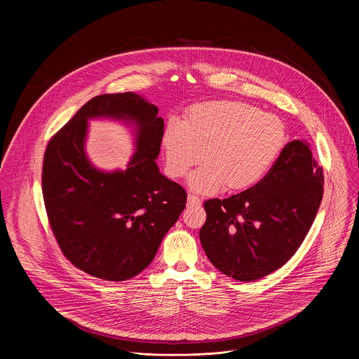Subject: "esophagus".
Masks as SVG:
<instances>
[{"instance_id":"34e87169","label":"esophagus","mask_w":359,"mask_h":359,"mask_svg":"<svg viewBox=\"0 0 359 359\" xmlns=\"http://www.w3.org/2000/svg\"><path fill=\"white\" fill-rule=\"evenodd\" d=\"M187 204H189V206H200L201 200L194 194H189L187 196Z\"/></svg>"}]
</instances>
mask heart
<instances>
[{
    "label": "heart",
    "mask_w": 359,
    "mask_h": 359,
    "mask_svg": "<svg viewBox=\"0 0 359 359\" xmlns=\"http://www.w3.org/2000/svg\"><path fill=\"white\" fill-rule=\"evenodd\" d=\"M285 142L276 115L240 100H210L193 105L184 121L170 118L162 135L166 169L173 177L191 173L189 186L212 194L226 186L238 191L260 183L271 170Z\"/></svg>",
    "instance_id": "obj_1"
}]
</instances>
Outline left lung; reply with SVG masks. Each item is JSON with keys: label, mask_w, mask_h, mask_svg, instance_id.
I'll return each mask as SVG.
<instances>
[{"label": "left lung", "mask_w": 359, "mask_h": 359, "mask_svg": "<svg viewBox=\"0 0 359 359\" xmlns=\"http://www.w3.org/2000/svg\"><path fill=\"white\" fill-rule=\"evenodd\" d=\"M323 193V169L310 144L292 140L260 183L204 201L201 245L223 274L238 281L263 278L295 254L314 223Z\"/></svg>", "instance_id": "1"}]
</instances>
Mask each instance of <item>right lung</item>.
Here are the masks:
<instances>
[{"label":"right lung","instance_id":"right-lung-1","mask_svg":"<svg viewBox=\"0 0 359 359\" xmlns=\"http://www.w3.org/2000/svg\"><path fill=\"white\" fill-rule=\"evenodd\" d=\"M133 92L99 95L49 140L42 165L48 220L65 257L102 280L142 273L186 208L184 189L156 165L165 122ZM89 118L134 126L137 151L125 171L105 172L84 151Z\"/></svg>","mask_w":359,"mask_h":359}]
</instances>
